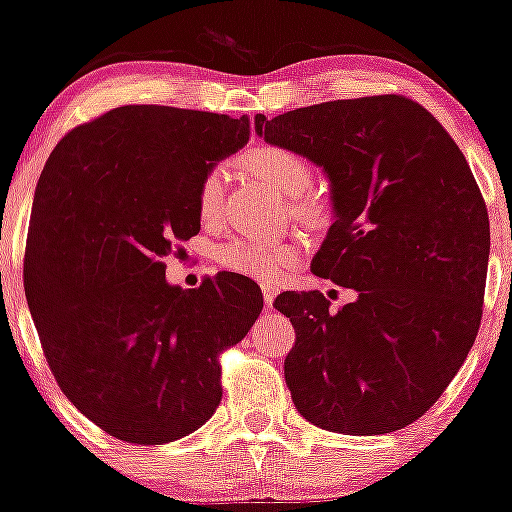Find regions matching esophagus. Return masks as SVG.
Wrapping results in <instances>:
<instances>
[{
    "instance_id": "obj_1",
    "label": "esophagus",
    "mask_w": 512,
    "mask_h": 512,
    "mask_svg": "<svg viewBox=\"0 0 512 512\" xmlns=\"http://www.w3.org/2000/svg\"><path fill=\"white\" fill-rule=\"evenodd\" d=\"M262 296H264V305H267V308H272V303L276 298V289L272 284H262Z\"/></svg>"
}]
</instances>
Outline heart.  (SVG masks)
Segmentation results:
<instances>
[{"label": "heart", "mask_w": 512, "mask_h": 512, "mask_svg": "<svg viewBox=\"0 0 512 512\" xmlns=\"http://www.w3.org/2000/svg\"><path fill=\"white\" fill-rule=\"evenodd\" d=\"M243 166L255 173L269 190L281 197H293L291 211L298 219L317 221L325 216L320 199L303 197L313 185V166L301 154L279 144H262L243 156ZM226 170L221 166L209 168L197 187V214L202 221H214L221 211ZM216 262L228 272L250 276L257 281H279L289 269L301 260V248L293 240H255L231 238L216 248Z\"/></svg>", "instance_id": "1"}]
</instances>
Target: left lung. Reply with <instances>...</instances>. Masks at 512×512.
I'll return each mask as SVG.
<instances>
[{
    "instance_id": "obj_1",
    "label": "left lung",
    "mask_w": 512,
    "mask_h": 512,
    "mask_svg": "<svg viewBox=\"0 0 512 512\" xmlns=\"http://www.w3.org/2000/svg\"><path fill=\"white\" fill-rule=\"evenodd\" d=\"M255 129L327 173L334 223L313 272L356 293L339 310L320 291L276 296L296 330L284 361L293 404L346 436L414 424L481 325L491 236L467 158L424 105L395 93L257 115Z\"/></svg>"
}]
</instances>
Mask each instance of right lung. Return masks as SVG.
Wrapping results in <instances>:
<instances>
[{"label":"right lung","mask_w":512,"mask_h":512,"mask_svg":"<svg viewBox=\"0 0 512 512\" xmlns=\"http://www.w3.org/2000/svg\"><path fill=\"white\" fill-rule=\"evenodd\" d=\"M250 117L122 105L55 146L33 197L23 286L60 390L110 436L173 443L221 402V351L262 313L248 276L199 289L161 257L199 233L197 187Z\"/></svg>","instance_id":"1"}]
</instances>
